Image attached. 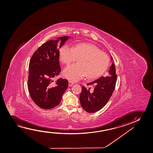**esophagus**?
I'll return each mask as SVG.
<instances>
[{"mask_svg": "<svg viewBox=\"0 0 153 153\" xmlns=\"http://www.w3.org/2000/svg\"><path fill=\"white\" fill-rule=\"evenodd\" d=\"M73 82H71V81H69V82H68V85H69V87H71V86L73 85Z\"/></svg>", "mask_w": 153, "mask_h": 153, "instance_id": "obj_1", "label": "esophagus"}]
</instances>
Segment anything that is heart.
Listing matches in <instances>:
<instances>
[{
  "label": "heart",
  "mask_w": 153,
  "mask_h": 153,
  "mask_svg": "<svg viewBox=\"0 0 153 153\" xmlns=\"http://www.w3.org/2000/svg\"><path fill=\"white\" fill-rule=\"evenodd\" d=\"M59 57L66 65L78 59V63L69 65L63 71V76L73 82L79 80L84 76L88 79L98 78L107 70L110 63L107 54L87 43H79L72 48L63 45L59 50Z\"/></svg>",
  "instance_id": "obj_1"
}]
</instances>
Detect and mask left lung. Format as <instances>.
Returning <instances> with one entry per match:
<instances>
[{
	"mask_svg": "<svg viewBox=\"0 0 153 153\" xmlns=\"http://www.w3.org/2000/svg\"><path fill=\"white\" fill-rule=\"evenodd\" d=\"M111 59L113 61L112 56ZM108 72L109 75L105 77L102 76L87 84L93 86L94 90H90V88L82 87L80 102L82 108L89 113L96 112L102 109L113 94L117 79L115 65L113 62Z\"/></svg>",
	"mask_w": 153,
	"mask_h": 153,
	"instance_id": "8db88e82",
	"label": "left lung"
}]
</instances>
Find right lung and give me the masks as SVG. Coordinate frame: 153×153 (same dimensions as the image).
I'll return each instance as SVG.
<instances>
[{"mask_svg": "<svg viewBox=\"0 0 153 153\" xmlns=\"http://www.w3.org/2000/svg\"><path fill=\"white\" fill-rule=\"evenodd\" d=\"M69 38L64 36L44 43L30 61L28 90L32 99L42 109H52L59 105L68 86L67 80L59 78L54 82L53 79L61 72L59 48Z\"/></svg>", "mask_w": 153, "mask_h": 153, "instance_id": "1", "label": "right lung"}]
</instances>
